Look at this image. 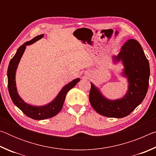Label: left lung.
I'll use <instances>...</instances> for the list:
<instances>
[{
  "instance_id": "8db88e82",
  "label": "left lung",
  "mask_w": 156,
  "mask_h": 156,
  "mask_svg": "<svg viewBox=\"0 0 156 156\" xmlns=\"http://www.w3.org/2000/svg\"><path fill=\"white\" fill-rule=\"evenodd\" d=\"M113 62L122 61V76L128 80V90L122 98L109 100L105 98L91 83L89 102L99 114L109 118H121L128 115L143 101L149 87V63L138 41L129 39L121 47Z\"/></svg>"
}]
</instances>
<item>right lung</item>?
Returning a JSON list of instances; mask_svg holds the SVG:
<instances>
[{
    "mask_svg": "<svg viewBox=\"0 0 156 156\" xmlns=\"http://www.w3.org/2000/svg\"><path fill=\"white\" fill-rule=\"evenodd\" d=\"M43 36L44 34L37 36L35 38L31 39V41L26 42L23 45H21L17 49L14 56L10 60L8 69H7L8 90L13 102L29 118L38 120L52 118L56 115L57 113H58L62 109L67 92L73 87H75L76 84L80 80V78H76L70 82L69 83L66 84L65 86L63 87L58 96L55 98V99L44 106H33V105L26 103L24 100L21 98L18 94L16 85V72L18 65L19 64L21 57L25 51L26 46L30 45L37 41L40 40L41 38H43Z\"/></svg>",
    "mask_w": 156,
    "mask_h": 156,
    "instance_id": "right-lung-1",
    "label": "right lung"
}]
</instances>
